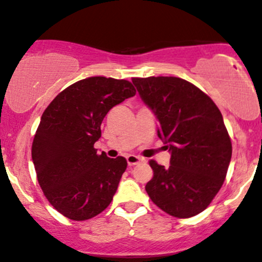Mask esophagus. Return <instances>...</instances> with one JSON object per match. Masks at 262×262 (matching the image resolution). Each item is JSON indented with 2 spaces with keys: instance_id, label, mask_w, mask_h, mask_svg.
I'll return each mask as SVG.
<instances>
[{
  "instance_id": "34e87169",
  "label": "esophagus",
  "mask_w": 262,
  "mask_h": 262,
  "mask_svg": "<svg viewBox=\"0 0 262 262\" xmlns=\"http://www.w3.org/2000/svg\"><path fill=\"white\" fill-rule=\"evenodd\" d=\"M144 161V159L143 158H140V157H138V156H133V154H130V156H128L126 157V162H128V164L129 166H136V164H138V163H140V162H143Z\"/></svg>"
}]
</instances>
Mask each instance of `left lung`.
Returning <instances> with one entry per match:
<instances>
[{
    "label": "left lung",
    "mask_w": 262,
    "mask_h": 262,
    "mask_svg": "<svg viewBox=\"0 0 262 262\" xmlns=\"http://www.w3.org/2000/svg\"><path fill=\"white\" fill-rule=\"evenodd\" d=\"M132 81L158 119V137L170 153L168 167L149 162L153 178L145 191L170 216H196L222 187L232 156L221 112L210 96L181 78L150 76Z\"/></svg>",
    "instance_id": "1"
}]
</instances>
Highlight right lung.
I'll return each instance as SVG.
<instances>
[{
	"instance_id": "obj_1",
	"label": "right lung",
	"mask_w": 262,
	"mask_h": 262,
	"mask_svg": "<svg viewBox=\"0 0 262 262\" xmlns=\"http://www.w3.org/2000/svg\"><path fill=\"white\" fill-rule=\"evenodd\" d=\"M136 93L126 80L93 76L62 90L43 112L32 162L45 197L68 219H93L112 202L128 163L98 154L94 143L109 110Z\"/></svg>"
}]
</instances>
